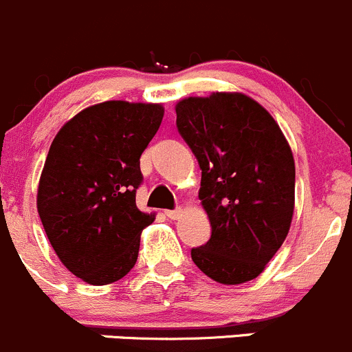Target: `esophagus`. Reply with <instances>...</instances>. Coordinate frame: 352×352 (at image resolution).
Instances as JSON below:
<instances>
[{
    "mask_svg": "<svg viewBox=\"0 0 352 352\" xmlns=\"http://www.w3.org/2000/svg\"><path fill=\"white\" fill-rule=\"evenodd\" d=\"M166 217H168V219H171V220H177L179 219L181 215H183V210L181 208H175V210H166Z\"/></svg>",
    "mask_w": 352,
    "mask_h": 352,
    "instance_id": "34e87169",
    "label": "esophagus"
}]
</instances>
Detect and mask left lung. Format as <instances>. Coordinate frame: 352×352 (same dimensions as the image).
<instances>
[{"instance_id":"8db88e82","label":"left lung","mask_w":352,"mask_h":352,"mask_svg":"<svg viewBox=\"0 0 352 352\" xmlns=\"http://www.w3.org/2000/svg\"><path fill=\"white\" fill-rule=\"evenodd\" d=\"M176 126L201 169L212 235L191 259L212 280L241 285L263 273L288 235L295 161L274 118L241 93L186 98Z\"/></svg>"}]
</instances>
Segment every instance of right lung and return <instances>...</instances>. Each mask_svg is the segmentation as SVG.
I'll return each mask as SVG.
<instances>
[{
	"mask_svg": "<svg viewBox=\"0 0 352 352\" xmlns=\"http://www.w3.org/2000/svg\"><path fill=\"white\" fill-rule=\"evenodd\" d=\"M162 117L161 104L104 101L71 118L52 140L38 215L56 254L86 283H113L135 266L140 232L154 222L135 205L140 155Z\"/></svg>",
	"mask_w": 352,
	"mask_h": 352,
	"instance_id": "add662e5",
	"label": "right lung"
}]
</instances>
